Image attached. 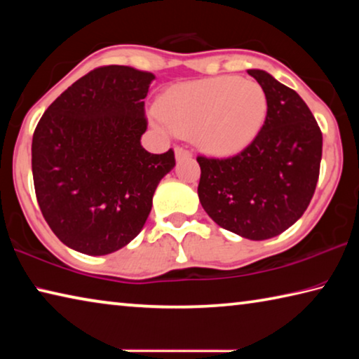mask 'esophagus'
I'll return each instance as SVG.
<instances>
[{
    "instance_id": "1",
    "label": "esophagus",
    "mask_w": 359,
    "mask_h": 359,
    "mask_svg": "<svg viewBox=\"0 0 359 359\" xmlns=\"http://www.w3.org/2000/svg\"><path fill=\"white\" fill-rule=\"evenodd\" d=\"M188 156H191L190 150H187L184 147H175V158H177V160H182V158H188Z\"/></svg>"
}]
</instances>
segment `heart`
Instances as JSON below:
<instances>
[{"label": "heart", "mask_w": 359, "mask_h": 359, "mask_svg": "<svg viewBox=\"0 0 359 359\" xmlns=\"http://www.w3.org/2000/svg\"><path fill=\"white\" fill-rule=\"evenodd\" d=\"M158 112L169 130L182 136L194 133L203 149L228 155L258 135L267 100L258 82L223 76L177 85L165 95Z\"/></svg>", "instance_id": "obj_1"}]
</instances>
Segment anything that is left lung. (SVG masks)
I'll use <instances>...</instances> for the list:
<instances>
[{"label": "left lung", "mask_w": 359, "mask_h": 359, "mask_svg": "<svg viewBox=\"0 0 359 359\" xmlns=\"http://www.w3.org/2000/svg\"><path fill=\"white\" fill-rule=\"evenodd\" d=\"M247 72L266 93L264 125L238 155L196 158L201 166L198 196L218 226L264 241L288 229L311 204L323 136L294 90L266 71Z\"/></svg>", "instance_id": "1"}]
</instances>
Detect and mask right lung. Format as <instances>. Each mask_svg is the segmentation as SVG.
<instances>
[{
  "label": "right lung",
  "instance_id": "1",
  "mask_svg": "<svg viewBox=\"0 0 359 359\" xmlns=\"http://www.w3.org/2000/svg\"><path fill=\"white\" fill-rule=\"evenodd\" d=\"M151 72L101 66L47 107L32 144L39 209L53 234L85 255H107L141 233L174 150L150 154L144 98Z\"/></svg>",
  "mask_w": 359,
  "mask_h": 359
}]
</instances>
